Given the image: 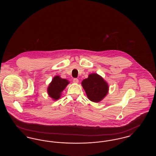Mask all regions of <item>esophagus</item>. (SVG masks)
<instances>
[{
	"label": "esophagus",
	"mask_w": 156,
	"mask_h": 156,
	"mask_svg": "<svg viewBox=\"0 0 156 156\" xmlns=\"http://www.w3.org/2000/svg\"><path fill=\"white\" fill-rule=\"evenodd\" d=\"M73 82H74V83H78V82H79V80H78L77 78H74V79L73 80Z\"/></svg>",
	"instance_id": "34e87169"
}]
</instances>
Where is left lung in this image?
Instances as JSON below:
<instances>
[{
	"label": "left lung",
	"mask_w": 156,
	"mask_h": 156,
	"mask_svg": "<svg viewBox=\"0 0 156 156\" xmlns=\"http://www.w3.org/2000/svg\"><path fill=\"white\" fill-rule=\"evenodd\" d=\"M89 100L94 102H99L107 95L109 92V85L107 82L99 75L90 74L87 78L81 82Z\"/></svg>",
	"instance_id": "8db88e82"
}]
</instances>
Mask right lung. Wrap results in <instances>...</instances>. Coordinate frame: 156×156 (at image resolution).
<instances>
[{
	"instance_id": "right-lung-1",
	"label": "right lung",
	"mask_w": 156,
	"mask_h": 156,
	"mask_svg": "<svg viewBox=\"0 0 156 156\" xmlns=\"http://www.w3.org/2000/svg\"><path fill=\"white\" fill-rule=\"evenodd\" d=\"M69 83V82L66 79L61 78L59 75L55 76L47 88L48 96L54 101L59 99L61 96L62 92Z\"/></svg>"
}]
</instances>
